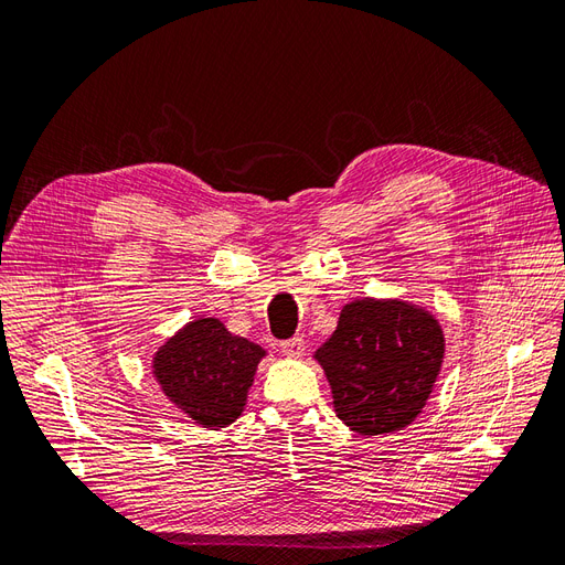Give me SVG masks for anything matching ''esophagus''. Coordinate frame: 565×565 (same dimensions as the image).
<instances>
[{"label":"esophagus","instance_id":"obj_1","mask_svg":"<svg viewBox=\"0 0 565 565\" xmlns=\"http://www.w3.org/2000/svg\"><path fill=\"white\" fill-rule=\"evenodd\" d=\"M280 349H282V353H285V355H289V358H301V355H303V351H306V344H303V339H301V337H292V339L282 341Z\"/></svg>","mask_w":565,"mask_h":565}]
</instances>
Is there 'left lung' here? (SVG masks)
<instances>
[{"label": "left lung", "instance_id": "left-lung-1", "mask_svg": "<svg viewBox=\"0 0 565 565\" xmlns=\"http://www.w3.org/2000/svg\"><path fill=\"white\" fill-rule=\"evenodd\" d=\"M332 388L337 417L351 431L380 436L413 424L446 358L438 318L403 299L361 297L313 353Z\"/></svg>", "mask_w": 565, "mask_h": 565}]
</instances>
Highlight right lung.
<instances>
[{
	"mask_svg": "<svg viewBox=\"0 0 565 565\" xmlns=\"http://www.w3.org/2000/svg\"><path fill=\"white\" fill-rule=\"evenodd\" d=\"M266 349L235 337L218 318H195L152 353V377L177 409L202 429H224L243 415Z\"/></svg>",
	"mask_w": 565,
	"mask_h": 565,
	"instance_id": "add662e5",
	"label": "right lung"
}]
</instances>
